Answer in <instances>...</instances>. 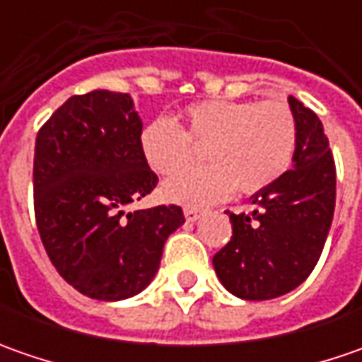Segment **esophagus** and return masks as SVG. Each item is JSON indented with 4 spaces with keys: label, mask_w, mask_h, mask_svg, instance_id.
Segmentation results:
<instances>
[{
    "label": "esophagus",
    "mask_w": 362,
    "mask_h": 362,
    "mask_svg": "<svg viewBox=\"0 0 362 362\" xmlns=\"http://www.w3.org/2000/svg\"><path fill=\"white\" fill-rule=\"evenodd\" d=\"M183 214H185L187 221H197L203 216V209H199V207H185Z\"/></svg>",
    "instance_id": "esophagus-1"
}]
</instances>
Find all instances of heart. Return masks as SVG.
<instances>
[{
	"mask_svg": "<svg viewBox=\"0 0 362 362\" xmlns=\"http://www.w3.org/2000/svg\"><path fill=\"white\" fill-rule=\"evenodd\" d=\"M203 146L209 165L185 171L163 183V199L181 205H211L233 187L254 195L274 185L292 167L298 145V122L280 100H202L189 105L181 122H146L139 151L157 175H173L195 159Z\"/></svg>",
	"mask_w": 362,
	"mask_h": 362,
	"instance_id": "heart-1",
	"label": "heart"
}]
</instances>
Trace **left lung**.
Wrapping results in <instances>:
<instances>
[{
	"instance_id": "obj_1",
	"label": "left lung",
	"mask_w": 362,
	"mask_h": 362,
	"mask_svg": "<svg viewBox=\"0 0 362 362\" xmlns=\"http://www.w3.org/2000/svg\"><path fill=\"white\" fill-rule=\"evenodd\" d=\"M298 122L294 165L250 197L252 211L230 214L233 235L214 256L219 282L243 300H270L314 270L334 214L337 169L320 119L288 96Z\"/></svg>"
}]
</instances>
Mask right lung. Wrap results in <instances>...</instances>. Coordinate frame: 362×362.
<instances>
[{
  "label": "right lung",
  "mask_w": 362,
  "mask_h": 362,
  "mask_svg": "<svg viewBox=\"0 0 362 362\" xmlns=\"http://www.w3.org/2000/svg\"><path fill=\"white\" fill-rule=\"evenodd\" d=\"M141 129L129 94L92 90L68 98L35 139L37 231L58 274L88 298L143 292L167 238L185 223L179 205L127 211L157 185L139 151Z\"/></svg>",
  "instance_id": "add662e5"
}]
</instances>
